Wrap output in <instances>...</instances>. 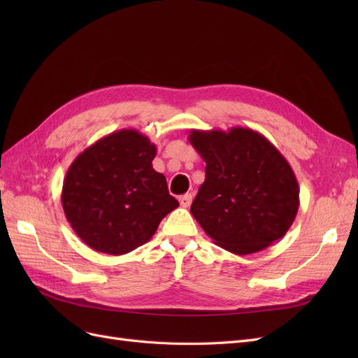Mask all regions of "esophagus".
Masks as SVG:
<instances>
[{
    "mask_svg": "<svg viewBox=\"0 0 358 358\" xmlns=\"http://www.w3.org/2000/svg\"><path fill=\"white\" fill-rule=\"evenodd\" d=\"M179 203L182 208H188V206L192 203V194H189V192L183 194V196L179 197Z\"/></svg>",
    "mask_w": 358,
    "mask_h": 358,
    "instance_id": "1",
    "label": "esophagus"
}]
</instances>
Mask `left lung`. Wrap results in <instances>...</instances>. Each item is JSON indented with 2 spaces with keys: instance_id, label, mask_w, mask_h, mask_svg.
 <instances>
[{
  "instance_id": "8db88e82",
  "label": "left lung",
  "mask_w": 358,
  "mask_h": 358,
  "mask_svg": "<svg viewBox=\"0 0 358 358\" xmlns=\"http://www.w3.org/2000/svg\"><path fill=\"white\" fill-rule=\"evenodd\" d=\"M206 162L191 204L204 233L225 251L248 255L285 236L299 210V183L284 155L251 128L191 129Z\"/></svg>"
}]
</instances>
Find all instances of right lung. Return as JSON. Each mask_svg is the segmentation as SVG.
<instances>
[{"label": "right lung", "instance_id": "add662e5", "mask_svg": "<svg viewBox=\"0 0 358 358\" xmlns=\"http://www.w3.org/2000/svg\"><path fill=\"white\" fill-rule=\"evenodd\" d=\"M157 146L137 129L107 134L76 157L64 178L61 201L82 242L122 255L150 241L179 203L166 176L152 167Z\"/></svg>", "mask_w": 358, "mask_h": 358}]
</instances>
